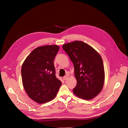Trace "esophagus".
Segmentation results:
<instances>
[{
	"mask_svg": "<svg viewBox=\"0 0 128 128\" xmlns=\"http://www.w3.org/2000/svg\"><path fill=\"white\" fill-rule=\"evenodd\" d=\"M68 76H64V80H68Z\"/></svg>",
	"mask_w": 128,
	"mask_h": 128,
	"instance_id": "esophagus-1",
	"label": "esophagus"
}]
</instances>
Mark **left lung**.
<instances>
[{
    "mask_svg": "<svg viewBox=\"0 0 128 128\" xmlns=\"http://www.w3.org/2000/svg\"><path fill=\"white\" fill-rule=\"evenodd\" d=\"M62 48L74 66L77 84L73 89L74 94L85 100L94 98L101 92L104 84L101 56L91 46L81 41L64 44Z\"/></svg>",
    "mask_w": 128,
    "mask_h": 128,
    "instance_id": "8db88e82",
    "label": "left lung"
}]
</instances>
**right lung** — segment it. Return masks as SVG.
<instances>
[{
    "label": "right lung",
    "mask_w": 128,
    "mask_h": 128,
    "mask_svg": "<svg viewBox=\"0 0 128 128\" xmlns=\"http://www.w3.org/2000/svg\"><path fill=\"white\" fill-rule=\"evenodd\" d=\"M59 50L58 45L38 47L23 63L21 76L27 94L39 104L51 101L56 96L62 82L56 76L54 59Z\"/></svg>",
    "instance_id": "1"
}]
</instances>
